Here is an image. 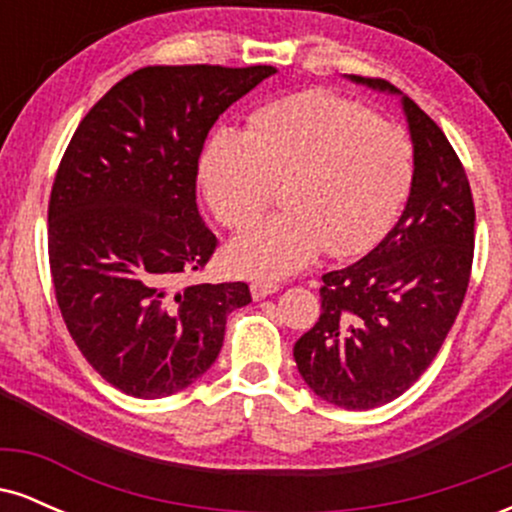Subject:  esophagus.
<instances>
[{"label": "esophagus", "mask_w": 512, "mask_h": 512, "mask_svg": "<svg viewBox=\"0 0 512 512\" xmlns=\"http://www.w3.org/2000/svg\"><path fill=\"white\" fill-rule=\"evenodd\" d=\"M279 289H281L279 281H274V279H255L250 284V293L255 301H262V298L272 296V293H276Z\"/></svg>", "instance_id": "obj_1"}]
</instances>
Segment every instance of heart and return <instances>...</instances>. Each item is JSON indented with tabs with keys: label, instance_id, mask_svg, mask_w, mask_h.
Listing matches in <instances>:
<instances>
[{
	"label": "heart",
	"instance_id": "1",
	"mask_svg": "<svg viewBox=\"0 0 512 512\" xmlns=\"http://www.w3.org/2000/svg\"><path fill=\"white\" fill-rule=\"evenodd\" d=\"M414 173L409 139L363 105L327 91L281 98L250 115L248 134L219 129L199 158L209 209L243 228L281 182L284 211L252 223L228 245L250 276H286L313 262L361 255L385 236Z\"/></svg>",
	"mask_w": 512,
	"mask_h": 512
}]
</instances>
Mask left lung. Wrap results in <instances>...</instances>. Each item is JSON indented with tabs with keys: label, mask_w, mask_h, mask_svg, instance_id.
<instances>
[{
	"label": "left lung",
	"mask_w": 512,
	"mask_h": 512,
	"mask_svg": "<svg viewBox=\"0 0 512 512\" xmlns=\"http://www.w3.org/2000/svg\"><path fill=\"white\" fill-rule=\"evenodd\" d=\"M354 84L399 96L414 146L407 207L366 257L322 276V313L293 346L305 385L334 407L373 409L407 392L448 337L474 257V202L448 137L383 79Z\"/></svg>",
	"instance_id": "obj_1"
}]
</instances>
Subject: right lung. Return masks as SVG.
Instances as JSON below:
<instances>
[{
  "instance_id": "add662e5",
  "label": "right lung",
  "mask_w": 512,
  "mask_h": 512,
  "mask_svg": "<svg viewBox=\"0 0 512 512\" xmlns=\"http://www.w3.org/2000/svg\"><path fill=\"white\" fill-rule=\"evenodd\" d=\"M274 67H144L88 110L48 207L50 272L64 325L103 380L139 399L175 395L214 366L233 284L180 286L216 236L197 209V170L223 110Z\"/></svg>"
}]
</instances>
